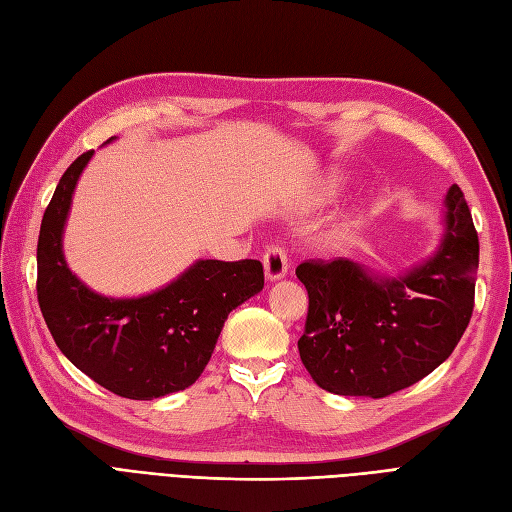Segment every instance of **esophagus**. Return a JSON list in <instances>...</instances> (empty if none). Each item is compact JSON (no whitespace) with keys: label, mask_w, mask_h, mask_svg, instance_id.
<instances>
[{"label":"esophagus","mask_w":512,"mask_h":512,"mask_svg":"<svg viewBox=\"0 0 512 512\" xmlns=\"http://www.w3.org/2000/svg\"><path fill=\"white\" fill-rule=\"evenodd\" d=\"M262 265H265V275L269 282L282 280V277L288 273V258H286L284 247L275 243L267 245L265 254H262Z\"/></svg>","instance_id":"34e87169"}]
</instances>
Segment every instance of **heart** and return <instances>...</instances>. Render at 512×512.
<instances>
[{"label": "heart", "instance_id": "heart-1", "mask_svg": "<svg viewBox=\"0 0 512 512\" xmlns=\"http://www.w3.org/2000/svg\"><path fill=\"white\" fill-rule=\"evenodd\" d=\"M333 188H335V183H333ZM346 235H348V230H346V228H337V230L333 232V235H329L327 245H333V247L342 245V243L346 241Z\"/></svg>", "mask_w": 512, "mask_h": 512}]
</instances>
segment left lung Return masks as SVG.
Returning a JSON list of instances; mask_svg holds the SVG:
<instances>
[{
    "label": "left lung",
    "mask_w": 512,
    "mask_h": 512,
    "mask_svg": "<svg viewBox=\"0 0 512 512\" xmlns=\"http://www.w3.org/2000/svg\"><path fill=\"white\" fill-rule=\"evenodd\" d=\"M444 205L438 252L404 275H376L348 258L297 267L309 297L299 354L320 389L380 399L451 356L472 318L478 235L457 183Z\"/></svg>",
    "instance_id": "1"
}]
</instances>
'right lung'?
I'll return each mask as SVG.
<instances>
[{"instance_id":"1","label":"right lung","mask_w":512,"mask_h":512,"mask_svg":"<svg viewBox=\"0 0 512 512\" xmlns=\"http://www.w3.org/2000/svg\"><path fill=\"white\" fill-rule=\"evenodd\" d=\"M91 156L68 166L42 218L36 290L46 327L72 365L115 395L156 399L188 389L207 367L228 314L265 286L260 260H196L168 286L136 299L87 288L68 269L61 237Z\"/></svg>"}]
</instances>
